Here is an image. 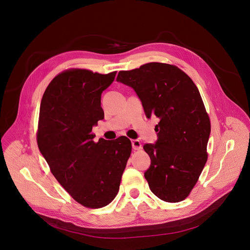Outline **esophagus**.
<instances>
[{
  "instance_id": "34e87169",
  "label": "esophagus",
  "mask_w": 250,
  "mask_h": 250,
  "mask_svg": "<svg viewBox=\"0 0 250 250\" xmlns=\"http://www.w3.org/2000/svg\"><path fill=\"white\" fill-rule=\"evenodd\" d=\"M131 145H132V148L134 150H140L142 148V146H141V142L138 140V139H133L131 140Z\"/></svg>"
}]
</instances>
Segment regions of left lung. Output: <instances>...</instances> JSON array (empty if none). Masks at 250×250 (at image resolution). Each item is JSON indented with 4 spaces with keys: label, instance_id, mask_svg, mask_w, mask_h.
Here are the masks:
<instances>
[{
    "label": "left lung",
    "instance_id": "left-lung-1",
    "mask_svg": "<svg viewBox=\"0 0 250 250\" xmlns=\"http://www.w3.org/2000/svg\"><path fill=\"white\" fill-rule=\"evenodd\" d=\"M117 81L136 92L148 119H159L156 144L144 146L151 159L145 173L151 192L169 203L185 200L208 160L210 133L197 86L180 68L160 62L120 71Z\"/></svg>",
    "mask_w": 250,
    "mask_h": 250
}]
</instances>
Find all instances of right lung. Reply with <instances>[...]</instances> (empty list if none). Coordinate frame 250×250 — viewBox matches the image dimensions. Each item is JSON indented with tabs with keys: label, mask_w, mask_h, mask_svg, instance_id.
Wrapping results in <instances>:
<instances>
[{
	"label": "right lung",
	"mask_w": 250,
	"mask_h": 250,
	"mask_svg": "<svg viewBox=\"0 0 250 250\" xmlns=\"http://www.w3.org/2000/svg\"><path fill=\"white\" fill-rule=\"evenodd\" d=\"M116 74L65 70L49 83L41 103L39 148L59 184L90 208H103L116 198L131 153L126 136L95 142L92 133L104 119L101 95Z\"/></svg>",
	"instance_id": "right-lung-1"
}]
</instances>
